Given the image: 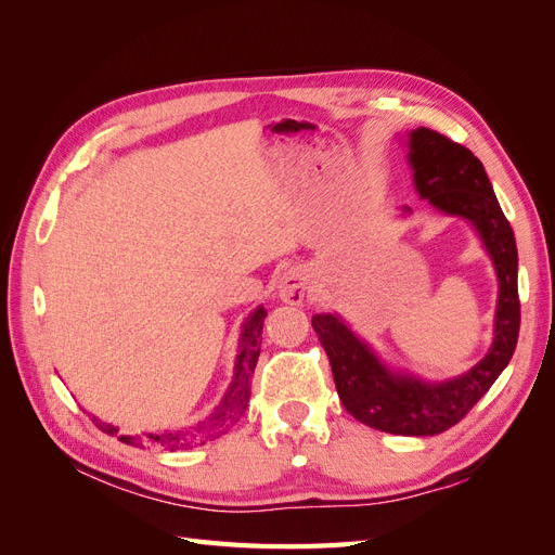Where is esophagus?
<instances>
[{
    "instance_id": "34e87169",
    "label": "esophagus",
    "mask_w": 555,
    "mask_h": 555,
    "mask_svg": "<svg viewBox=\"0 0 555 555\" xmlns=\"http://www.w3.org/2000/svg\"><path fill=\"white\" fill-rule=\"evenodd\" d=\"M306 292H308V273H306V268L294 266V268H287V271L280 275L278 294H280V298L284 300V304L300 306V304H304V298H306Z\"/></svg>"
}]
</instances>
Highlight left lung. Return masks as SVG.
Instances as JSON below:
<instances>
[{
  "instance_id": "8db88e82",
  "label": "left lung",
  "mask_w": 555,
  "mask_h": 555,
  "mask_svg": "<svg viewBox=\"0 0 555 555\" xmlns=\"http://www.w3.org/2000/svg\"><path fill=\"white\" fill-rule=\"evenodd\" d=\"M408 145L418 196L473 222L493 259L500 292L489 354L461 377L422 382L391 373L340 317L314 314L312 328L326 349L335 389L351 416L384 433L424 438L456 426L507 367L520 326L518 251L483 164L465 145L426 127L414 129Z\"/></svg>"
}]
</instances>
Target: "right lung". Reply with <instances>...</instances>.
I'll list each match as a JSON object with an SVG mask.
<instances>
[{
  "mask_svg": "<svg viewBox=\"0 0 555 555\" xmlns=\"http://www.w3.org/2000/svg\"><path fill=\"white\" fill-rule=\"evenodd\" d=\"M263 319L266 310L257 308L247 317V322L243 324L241 333V345H238V357H236V367H233V382L229 386V391L224 393L222 402L217 405L204 422H198L196 426L182 428V430H162V433H145V438H139V435H120V442L139 447L141 442H153L159 444L169 451L176 449H190L206 444L208 440L220 438L224 435L238 418L245 414L247 402H249V389H251V375H255V367L259 361V351H261V331H263ZM92 422L102 428L108 435H115L117 428L111 424H102L99 418L92 416Z\"/></svg>",
  "mask_w": 555,
  "mask_h": 555,
  "instance_id": "right-lung-1",
  "label": "right lung"
}]
</instances>
